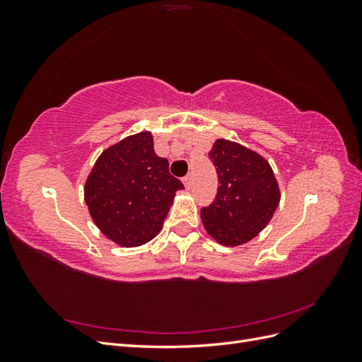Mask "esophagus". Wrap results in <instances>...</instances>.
<instances>
[{
	"label": "esophagus",
	"mask_w": 362,
	"mask_h": 362,
	"mask_svg": "<svg viewBox=\"0 0 362 362\" xmlns=\"http://www.w3.org/2000/svg\"><path fill=\"white\" fill-rule=\"evenodd\" d=\"M182 182L185 185V189H190V184H192V175H187V177L182 178Z\"/></svg>",
	"instance_id": "obj_1"
}]
</instances>
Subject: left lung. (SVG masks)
Masks as SVG:
<instances>
[{"label": "left lung", "instance_id": "8db88e82", "mask_svg": "<svg viewBox=\"0 0 362 362\" xmlns=\"http://www.w3.org/2000/svg\"><path fill=\"white\" fill-rule=\"evenodd\" d=\"M218 187L211 205L201 210L205 231L223 246L250 242L272 221L281 201L269 161L231 140L217 139L208 152Z\"/></svg>", "mask_w": 362, "mask_h": 362}]
</instances>
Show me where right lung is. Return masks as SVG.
<instances>
[{
	"mask_svg": "<svg viewBox=\"0 0 362 362\" xmlns=\"http://www.w3.org/2000/svg\"><path fill=\"white\" fill-rule=\"evenodd\" d=\"M182 182L154 151L149 131L128 136L98 157L84 184V201L100 231L119 246L154 238Z\"/></svg>",
	"mask_w": 362,
	"mask_h": 362,
	"instance_id": "add662e5",
	"label": "right lung"
}]
</instances>
